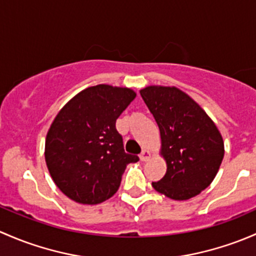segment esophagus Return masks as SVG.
Here are the masks:
<instances>
[{
    "mask_svg": "<svg viewBox=\"0 0 256 256\" xmlns=\"http://www.w3.org/2000/svg\"><path fill=\"white\" fill-rule=\"evenodd\" d=\"M150 156H152V154H150L149 150H146V149H144L143 152H140V155H139V158H140L142 162H148V160L150 159Z\"/></svg>",
    "mask_w": 256,
    "mask_h": 256,
    "instance_id": "1",
    "label": "esophagus"
}]
</instances>
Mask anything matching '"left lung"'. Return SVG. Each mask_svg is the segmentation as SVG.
<instances>
[{"mask_svg": "<svg viewBox=\"0 0 256 256\" xmlns=\"http://www.w3.org/2000/svg\"><path fill=\"white\" fill-rule=\"evenodd\" d=\"M140 94L159 126L160 154L168 166L164 178L152 187L176 201L197 196L210 185L224 156L217 126L175 86H148Z\"/></svg>", "mask_w": 256, "mask_h": 256, "instance_id": "1", "label": "left lung"}]
</instances>
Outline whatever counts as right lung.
<instances>
[{
	"instance_id": "obj_1",
	"label": "right lung",
	"mask_w": 256,
	"mask_h": 256,
	"mask_svg": "<svg viewBox=\"0 0 256 256\" xmlns=\"http://www.w3.org/2000/svg\"><path fill=\"white\" fill-rule=\"evenodd\" d=\"M132 88L91 86L59 110L46 139V162L55 185L72 201L97 204L120 188L136 155L127 154L116 120L136 98Z\"/></svg>"
}]
</instances>
